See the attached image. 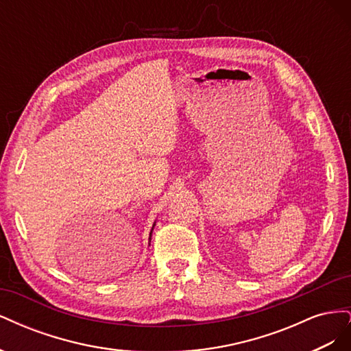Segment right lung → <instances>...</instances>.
<instances>
[{
    "label": "right lung",
    "instance_id": "obj_1",
    "mask_svg": "<svg viewBox=\"0 0 351 351\" xmlns=\"http://www.w3.org/2000/svg\"><path fill=\"white\" fill-rule=\"evenodd\" d=\"M154 227H155V224H154ZM154 227H152V230H154ZM152 230H151V234H149V240H151V236H152Z\"/></svg>",
    "mask_w": 351,
    "mask_h": 351
}]
</instances>
